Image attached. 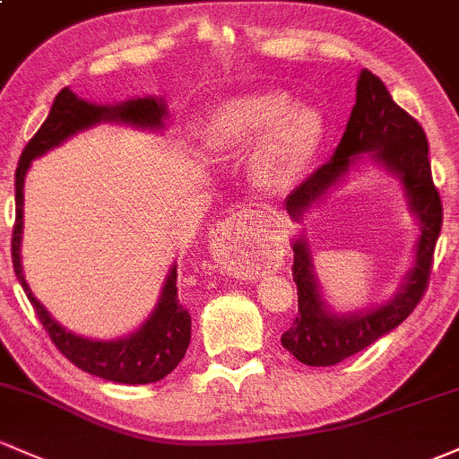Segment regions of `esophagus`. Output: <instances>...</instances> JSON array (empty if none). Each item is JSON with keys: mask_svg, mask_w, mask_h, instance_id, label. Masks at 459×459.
<instances>
[{"mask_svg": "<svg viewBox=\"0 0 459 459\" xmlns=\"http://www.w3.org/2000/svg\"><path fill=\"white\" fill-rule=\"evenodd\" d=\"M246 220H250V211H239L238 215H233V218H226L218 226V229L213 230L211 246H213V253H215V256H218L220 264H224L221 255H226V250L233 248V246H238L246 239L244 238ZM229 270H230V265H229Z\"/></svg>", "mask_w": 459, "mask_h": 459, "instance_id": "esophagus-1", "label": "esophagus"}]
</instances>
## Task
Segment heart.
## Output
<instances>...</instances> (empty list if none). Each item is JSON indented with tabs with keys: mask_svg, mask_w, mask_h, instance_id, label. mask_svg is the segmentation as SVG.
<instances>
[{
	"mask_svg": "<svg viewBox=\"0 0 459 459\" xmlns=\"http://www.w3.org/2000/svg\"><path fill=\"white\" fill-rule=\"evenodd\" d=\"M322 119L314 108L294 107L283 91H255L215 108L209 143L220 152H250V176L261 189H290L318 152Z\"/></svg>",
	"mask_w": 459,
	"mask_h": 459,
	"instance_id": "1",
	"label": "heart"
}]
</instances>
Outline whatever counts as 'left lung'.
I'll list each match as a JSON object with an SVG mask.
<instances>
[{
  "label": "left lung",
  "instance_id": "1",
  "mask_svg": "<svg viewBox=\"0 0 459 459\" xmlns=\"http://www.w3.org/2000/svg\"><path fill=\"white\" fill-rule=\"evenodd\" d=\"M361 154H370L375 163L384 165L401 180L411 213L420 221L414 268L407 272L405 283L385 305L357 314H335L320 294L307 241L296 239L291 276L299 287V316L281 335V344L307 366H335L390 333L416 309L429 285L431 261L442 226V203L431 178L427 134L368 69H361L357 80L355 107L340 145L331 160L291 191L285 203L287 213L299 221L309 206L346 178L351 168L361 160Z\"/></svg>",
  "mask_w": 459,
  "mask_h": 459
}]
</instances>
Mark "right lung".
<instances>
[{
  "mask_svg": "<svg viewBox=\"0 0 459 459\" xmlns=\"http://www.w3.org/2000/svg\"><path fill=\"white\" fill-rule=\"evenodd\" d=\"M165 117H168V107L163 104V100L137 98L122 104H104L102 107V104H93L78 98L74 91L65 87L54 100L48 119L23 148L17 174H14V204H17L13 226L14 274H17L28 300L32 303L34 314L41 320L43 329L52 337L54 346L80 370L100 377V379L115 381V384L139 385L160 381L180 364V359L187 352L191 340V316L178 299L176 265H172L168 279H165L163 291H160L154 311L134 333L110 342L89 340V337L72 333L49 316V311L34 299L32 290L25 283L22 255H19L23 233V180L34 159L56 148L80 130H87L91 126L102 122H122L137 126V128L160 130L165 126Z\"/></svg>",
  "mask_w": 459,
  "mask_h": 459,
  "instance_id": "1",
  "label": "right lung"
}]
</instances>
